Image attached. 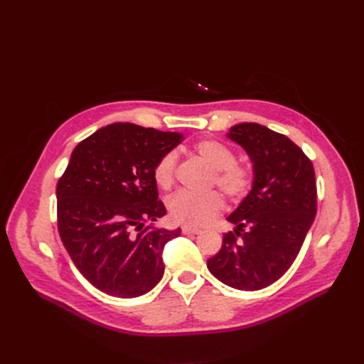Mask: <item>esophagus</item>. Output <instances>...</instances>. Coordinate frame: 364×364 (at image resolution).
<instances>
[{
  "mask_svg": "<svg viewBox=\"0 0 364 364\" xmlns=\"http://www.w3.org/2000/svg\"><path fill=\"white\" fill-rule=\"evenodd\" d=\"M182 232L183 234H199L200 229L199 228H191V226H182Z\"/></svg>",
  "mask_w": 364,
  "mask_h": 364,
  "instance_id": "esophagus-1",
  "label": "esophagus"
}]
</instances>
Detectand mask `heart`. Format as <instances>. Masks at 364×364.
I'll use <instances>...</instances> for the list:
<instances>
[{"label":"heart","mask_w":364,"mask_h":364,"mask_svg":"<svg viewBox=\"0 0 364 364\" xmlns=\"http://www.w3.org/2000/svg\"><path fill=\"white\" fill-rule=\"evenodd\" d=\"M194 151L214 170L211 183L218 186L230 200H241L250 194L257 179L255 170L247 162L235 161L237 156L232 147L223 141L209 138L197 142ZM176 164L178 158L173 151H168L153 167V181L161 190H168L174 183ZM167 208L173 222L186 226H202L222 211L225 200L217 191L205 194L179 191L170 197Z\"/></svg>","instance_id":"1"}]
</instances>
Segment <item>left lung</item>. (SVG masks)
Listing matches in <instances>:
<instances>
[{
    "instance_id": "left-lung-1",
    "label": "left lung",
    "mask_w": 364,
    "mask_h": 364,
    "mask_svg": "<svg viewBox=\"0 0 364 364\" xmlns=\"http://www.w3.org/2000/svg\"><path fill=\"white\" fill-rule=\"evenodd\" d=\"M228 136L253 162V190L228 220L237 228L206 266L237 290L255 291L277 282L299 253L317 211L313 162L291 139L266 126L241 123Z\"/></svg>"
}]
</instances>
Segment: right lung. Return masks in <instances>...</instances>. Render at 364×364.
<instances>
[{"label": "right lung", "mask_w": 364, "mask_h": 364, "mask_svg": "<svg viewBox=\"0 0 364 364\" xmlns=\"http://www.w3.org/2000/svg\"><path fill=\"white\" fill-rule=\"evenodd\" d=\"M181 141L176 132L115 123L73 150L56 186L58 229L75 267L100 291L138 297L164 277V246L181 229L146 223L167 213L153 167Z\"/></svg>", "instance_id": "1"}]
</instances>
